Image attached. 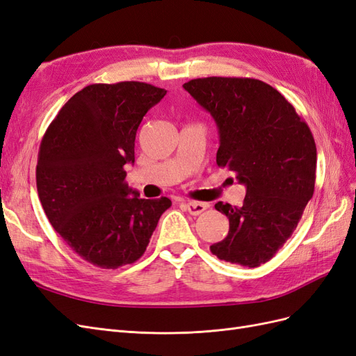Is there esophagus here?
<instances>
[{
  "label": "esophagus",
  "mask_w": 356,
  "mask_h": 356,
  "mask_svg": "<svg viewBox=\"0 0 356 356\" xmlns=\"http://www.w3.org/2000/svg\"><path fill=\"white\" fill-rule=\"evenodd\" d=\"M186 208H187V211H188L191 215H200L204 209H207V204L202 203V202L191 200V202H187V203H186Z\"/></svg>",
  "instance_id": "esophagus-1"
}]
</instances>
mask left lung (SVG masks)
Wrapping results in <instances>:
<instances>
[{"mask_svg": "<svg viewBox=\"0 0 356 356\" xmlns=\"http://www.w3.org/2000/svg\"><path fill=\"white\" fill-rule=\"evenodd\" d=\"M182 88L217 123V165L234 172L246 187L242 207L215 203L230 229L211 252L232 264L258 267L288 241L314 196V135L294 106L264 81L207 77Z\"/></svg>", "mask_w": 356, "mask_h": 356, "instance_id": "left-lung-1", "label": "left lung"}]
</instances>
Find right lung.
<instances>
[{
    "mask_svg": "<svg viewBox=\"0 0 356 356\" xmlns=\"http://www.w3.org/2000/svg\"><path fill=\"white\" fill-rule=\"evenodd\" d=\"M165 89L139 81L90 84L62 106L41 139L37 190L50 224L83 260L102 268L145 252L172 202L139 199L124 181L135 138Z\"/></svg>",
    "mask_w": 356,
    "mask_h": 356,
    "instance_id": "obj_1",
    "label": "right lung"
}]
</instances>
